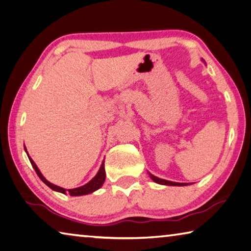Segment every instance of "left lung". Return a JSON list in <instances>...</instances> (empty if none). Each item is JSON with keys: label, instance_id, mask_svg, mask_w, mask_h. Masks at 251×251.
<instances>
[{"label": "left lung", "instance_id": "1", "mask_svg": "<svg viewBox=\"0 0 251 251\" xmlns=\"http://www.w3.org/2000/svg\"><path fill=\"white\" fill-rule=\"evenodd\" d=\"M149 176L151 177V180L153 182H156V183H158V184H162V185H175V186L177 185V186H182V185L191 184V183H179V182H172V181H168V180H165V179H160V177L154 176L153 175H151V173H149Z\"/></svg>", "mask_w": 251, "mask_h": 251}]
</instances>
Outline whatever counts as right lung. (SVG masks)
I'll use <instances>...</instances> for the list:
<instances>
[{
  "instance_id": "obj_1",
  "label": "right lung",
  "mask_w": 251,
  "mask_h": 251,
  "mask_svg": "<svg viewBox=\"0 0 251 251\" xmlns=\"http://www.w3.org/2000/svg\"><path fill=\"white\" fill-rule=\"evenodd\" d=\"M25 151L27 152L26 147H25ZM27 156H28V152H27ZM28 159H29V161L31 163V166H33V168H34V170L36 171V173H37V176L40 177V180H42L45 184L48 185L51 190L57 191V192H60V193H63V194L69 193L71 197H80V195H85V194L92 193V192H94V191H97V190H99L100 188H101V186L104 183V181H105L106 175H105V169H104V161H103L102 165H101V168H100L99 172L97 173V176H95L90 182H88V183L84 184V185L80 186V188L66 190V189H63V188H60V186L50 183L49 181H47L46 179H45V176L42 175V172L39 171L37 166H36V163L33 161V159H31L29 156H28Z\"/></svg>"
}]
</instances>
